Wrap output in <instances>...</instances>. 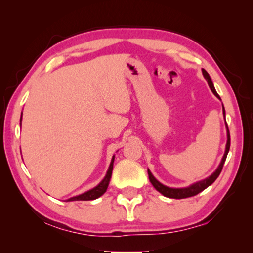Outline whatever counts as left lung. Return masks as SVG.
<instances>
[{
  "label": "left lung",
  "instance_id": "1",
  "mask_svg": "<svg viewBox=\"0 0 253 253\" xmlns=\"http://www.w3.org/2000/svg\"><path fill=\"white\" fill-rule=\"evenodd\" d=\"M202 74L204 76V78L207 79L208 84H209V87L211 88L212 92L219 99L221 100L220 96L217 95V92L215 91V88H214L213 83L211 78H210V75L208 74L207 71L204 69H202ZM223 115L225 117V110H224V107H223ZM226 132H228V140H226V146H225V152H224V155L223 158H222V161L220 163L219 168L216 169L215 172H214L212 175H210L208 178L203 179V181H200V182H196L194 184H192V185L187 186V187H183V188H173V187H169V186H165L163 185L162 183H160L157 181V179L153 176V174L151 173V170H147L148 172V177H149V181L153 184V186L156 188V190L162 193L166 198H169V199H185V198H191V196H194L196 194H199L200 192H202L205 188L209 187L211 184L215 181V179L219 177V175L221 173L222 169H223V165H224V162L226 160V156H228V153H229V149H230V131H229V128L228 125H226Z\"/></svg>",
  "mask_w": 253,
  "mask_h": 253
}]
</instances>
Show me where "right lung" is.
<instances>
[{
  "label": "right lung",
  "mask_w": 253,
  "mask_h": 253,
  "mask_svg": "<svg viewBox=\"0 0 253 253\" xmlns=\"http://www.w3.org/2000/svg\"><path fill=\"white\" fill-rule=\"evenodd\" d=\"M21 119H22V117H21ZM114 160H115V156H113V160H111V162H110L109 169H108V170H107L106 176L104 177V179H102V181L99 184H98L96 187H93L92 190H89L87 192H84V193H83V194L68 199L67 201H90V200H96V199L99 198V196L104 194L105 192L107 191V187H108V185H109L111 173H113Z\"/></svg>",
  "instance_id": "right-lung-1"
}]
</instances>
